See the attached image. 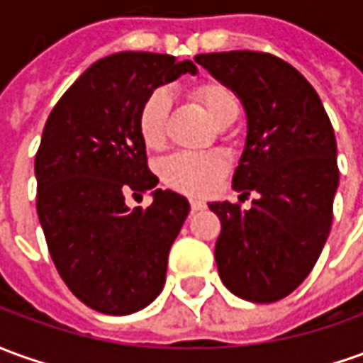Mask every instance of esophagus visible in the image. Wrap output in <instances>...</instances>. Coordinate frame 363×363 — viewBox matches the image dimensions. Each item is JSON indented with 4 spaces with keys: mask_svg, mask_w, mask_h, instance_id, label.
Wrapping results in <instances>:
<instances>
[{
    "mask_svg": "<svg viewBox=\"0 0 363 363\" xmlns=\"http://www.w3.org/2000/svg\"><path fill=\"white\" fill-rule=\"evenodd\" d=\"M201 209H206V203L199 199H191V211H201Z\"/></svg>",
    "mask_w": 363,
    "mask_h": 363,
    "instance_id": "1",
    "label": "esophagus"
}]
</instances>
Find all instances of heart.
<instances>
[{"mask_svg":"<svg viewBox=\"0 0 363 363\" xmlns=\"http://www.w3.org/2000/svg\"><path fill=\"white\" fill-rule=\"evenodd\" d=\"M191 99L206 110L207 116L219 124L229 114L239 112V102L225 84L217 81L197 82L191 86ZM169 112V94L166 89H154L142 101L138 110V134L148 150H160L166 144V122ZM227 169L221 154H174L162 162L160 174L167 186L189 196L211 191Z\"/></svg>","mask_w":363,"mask_h":363,"instance_id":"heart-1","label":"heart"}]
</instances>
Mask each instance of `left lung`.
Segmentation results:
<instances>
[{
  "label": "left lung",
  "instance_id": "obj_1",
  "mask_svg": "<svg viewBox=\"0 0 363 363\" xmlns=\"http://www.w3.org/2000/svg\"><path fill=\"white\" fill-rule=\"evenodd\" d=\"M196 62L243 104L233 187L257 196L249 209L209 203L221 221L219 277L239 298L281 301L311 274L330 235L340 182L334 128L311 82L274 55L206 52Z\"/></svg>",
  "mask_w": 363,
  "mask_h": 363
}]
</instances>
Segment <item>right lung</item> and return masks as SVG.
<instances>
[{
	"instance_id": "right-lung-1",
	"label": "right lung",
	"mask_w": 363,
	"mask_h": 363,
	"mask_svg": "<svg viewBox=\"0 0 363 363\" xmlns=\"http://www.w3.org/2000/svg\"><path fill=\"white\" fill-rule=\"evenodd\" d=\"M197 74L172 55L122 51L92 62L51 110L35 156L37 215L51 259L92 311L126 316L164 289L167 255L189 201L160 189L138 134L150 92ZM152 189V206L130 210L128 193Z\"/></svg>"
}]
</instances>
